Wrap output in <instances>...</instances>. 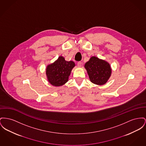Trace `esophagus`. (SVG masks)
Masks as SVG:
<instances>
[{
    "label": "esophagus",
    "instance_id": "1",
    "mask_svg": "<svg viewBox=\"0 0 146 146\" xmlns=\"http://www.w3.org/2000/svg\"><path fill=\"white\" fill-rule=\"evenodd\" d=\"M77 66L79 67H80L82 66V62H78L77 63Z\"/></svg>",
    "mask_w": 146,
    "mask_h": 146
}]
</instances>
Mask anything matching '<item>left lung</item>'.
I'll return each mask as SVG.
<instances>
[{"label": "left lung", "instance_id": "obj_1", "mask_svg": "<svg viewBox=\"0 0 146 146\" xmlns=\"http://www.w3.org/2000/svg\"><path fill=\"white\" fill-rule=\"evenodd\" d=\"M84 67L88 74L91 82L97 85L105 84L111 74V68L110 64L98 58L95 56L92 57L86 63Z\"/></svg>", "mask_w": 146, "mask_h": 146}]
</instances>
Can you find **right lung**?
Here are the masks:
<instances>
[{
    "mask_svg": "<svg viewBox=\"0 0 146 146\" xmlns=\"http://www.w3.org/2000/svg\"><path fill=\"white\" fill-rule=\"evenodd\" d=\"M75 66L73 61H66L62 56L47 66L46 74L48 82L52 86H63L68 81L72 69Z\"/></svg>",
    "mask_w": 146,
    "mask_h": 146,
    "instance_id": "right-lung-1",
    "label": "right lung"
}]
</instances>
